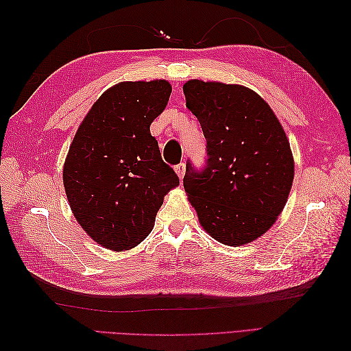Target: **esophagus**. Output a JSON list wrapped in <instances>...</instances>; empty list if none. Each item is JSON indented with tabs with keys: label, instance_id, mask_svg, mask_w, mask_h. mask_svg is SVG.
Here are the masks:
<instances>
[{
	"label": "esophagus",
	"instance_id": "esophagus-1",
	"mask_svg": "<svg viewBox=\"0 0 351 351\" xmlns=\"http://www.w3.org/2000/svg\"><path fill=\"white\" fill-rule=\"evenodd\" d=\"M174 169H176L177 176L180 177V180H183V177H184V174H186V164H184V162H180L178 165L174 167Z\"/></svg>",
	"mask_w": 351,
	"mask_h": 351
}]
</instances>
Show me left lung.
Masks as SVG:
<instances>
[{
	"instance_id": "8db88e82",
	"label": "left lung",
	"mask_w": 351,
	"mask_h": 351,
	"mask_svg": "<svg viewBox=\"0 0 351 351\" xmlns=\"http://www.w3.org/2000/svg\"><path fill=\"white\" fill-rule=\"evenodd\" d=\"M186 107L206 139V164H186L183 178L200 226L222 244L256 240L289 199L294 161L269 105L240 84L189 80Z\"/></svg>"
}]
</instances>
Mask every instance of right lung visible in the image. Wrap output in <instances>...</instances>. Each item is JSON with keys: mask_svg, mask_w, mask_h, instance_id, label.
<instances>
[{"mask_svg": "<svg viewBox=\"0 0 351 351\" xmlns=\"http://www.w3.org/2000/svg\"><path fill=\"white\" fill-rule=\"evenodd\" d=\"M169 95L167 80L115 84L92 105L70 145L62 171L70 208L110 250H129L149 234L164 196L180 183L149 130Z\"/></svg>", "mask_w": 351, "mask_h": 351, "instance_id": "right-lung-1", "label": "right lung"}]
</instances>
